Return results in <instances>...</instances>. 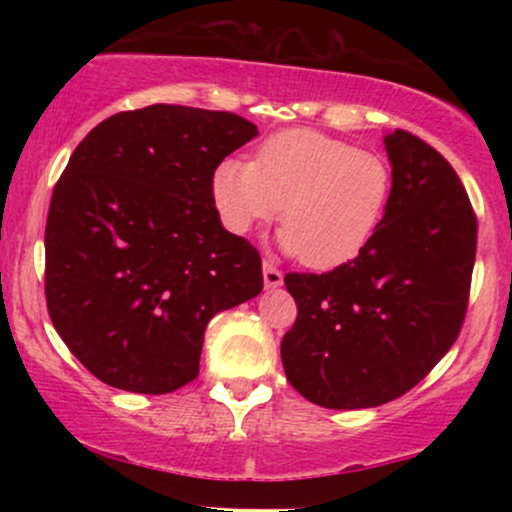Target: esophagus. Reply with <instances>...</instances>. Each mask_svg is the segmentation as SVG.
I'll return each mask as SVG.
<instances>
[{
  "instance_id": "34e87169",
  "label": "esophagus",
  "mask_w": 512,
  "mask_h": 512,
  "mask_svg": "<svg viewBox=\"0 0 512 512\" xmlns=\"http://www.w3.org/2000/svg\"><path fill=\"white\" fill-rule=\"evenodd\" d=\"M262 276H264V286H267V289H276V286L284 284V274H281L279 269H276L274 264L267 260H264V264H262Z\"/></svg>"
}]
</instances>
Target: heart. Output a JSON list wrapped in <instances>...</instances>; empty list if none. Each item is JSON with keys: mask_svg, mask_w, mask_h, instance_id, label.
Here are the masks:
<instances>
[{"mask_svg": "<svg viewBox=\"0 0 512 512\" xmlns=\"http://www.w3.org/2000/svg\"><path fill=\"white\" fill-rule=\"evenodd\" d=\"M392 182L390 161L378 151L315 129H286L264 139L255 161H221L211 195L231 233L245 236L281 214V248L308 267L332 269L361 255L378 233Z\"/></svg>", "mask_w": 512, "mask_h": 512, "instance_id": "b5f03b06", "label": "heart"}]
</instances>
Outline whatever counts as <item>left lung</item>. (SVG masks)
Instances as JSON below:
<instances>
[{"instance_id":"1","label":"left lung","mask_w":512,"mask_h":512,"mask_svg":"<svg viewBox=\"0 0 512 512\" xmlns=\"http://www.w3.org/2000/svg\"><path fill=\"white\" fill-rule=\"evenodd\" d=\"M392 197L378 233L332 272H289L298 315L281 339L289 383L327 409L402 397L460 337L477 214L455 168L407 129L385 134Z\"/></svg>"}]
</instances>
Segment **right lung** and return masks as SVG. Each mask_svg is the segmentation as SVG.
Masks as SVG:
<instances>
[{
  "label": "right lung",
  "instance_id": "1",
  "mask_svg": "<svg viewBox=\"0 0 512 512\" xmlns=\"http://www.w3.org/2000/svg\"><path fill=\"white\" fill-rule=\"evenodd\" d=\"M257 134L245 117L156 103L76 146L52 190L45 301L84 366L166 395L199 373L204 330L262 291L260 252L221 226L214 170Z\"/></svg>",
  "mask_w": 512,
  "mask_h": 512
}]
</instances>
